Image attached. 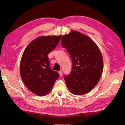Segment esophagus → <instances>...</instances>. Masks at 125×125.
I'll use <instances>...</instances> for the list:
<instances>
[{
  "label": "esophagus",
  "instance_id": "34e87169",
  "mask_svg": "<svg viewBox=\"0 0 125 125\" xmlns=\"http://www.w3.org/2000/svg\"><path fill=\"white\" fill-rule=\"evenodd\" d=\"M58 73H59V75H60V77H62L63 76V73L62 71H60L59 72H58Z\"/></svg>",
  "mask_w": 125,
  "mask_h": 125
}]
</instances>
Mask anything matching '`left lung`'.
Listing matches in <instances>:
<instances>
[{
	"label": "left lung",
	"mask_w": 125,
	"mask_h": 125,
	"mask_svg": "<svg viewBox=\"0 0 125 125\" xmlns=\"http://www.w3.org/2000/svg\"><path fill=\"white\" fill-rule=\"evenodd\" d=\"M61 45L66 48L73 63L71 73L64 76L68 88L76 95L90 92L98 83L103 72L99 49L88 36L75 31L62 36Z\"/></svg>",
	"instance_id": "left-lung-1"
}]
</instances>
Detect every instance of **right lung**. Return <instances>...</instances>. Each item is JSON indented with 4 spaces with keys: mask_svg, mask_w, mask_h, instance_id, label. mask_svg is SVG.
Here are the masks:
<instances>
[{
    "mask_svg": "<svg viewBox=\"0 0 125 125\" xmlns=\"http://www.w3.org/2000/svg\"><path fill=\"white\" fill-rule=\"evenodd\" d=\"M60 36H41L26 47L20 62L22 80L26 87L38 95L47 94L52 89L59 74L50 67L48 55L59 43Z\"/></svg>",
    "mask_w": 125,
    "mask_h": 125,
    "instance_id": "right-lung-1",
    "label": "right lung"
}]
</instances>
